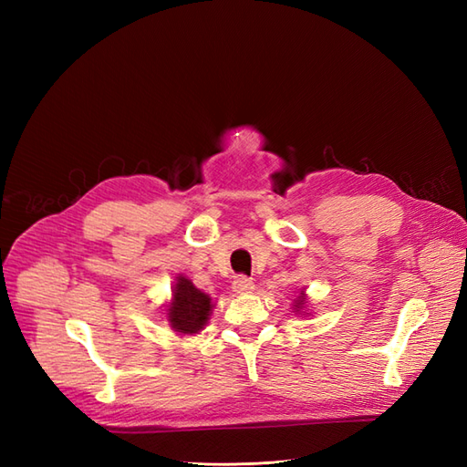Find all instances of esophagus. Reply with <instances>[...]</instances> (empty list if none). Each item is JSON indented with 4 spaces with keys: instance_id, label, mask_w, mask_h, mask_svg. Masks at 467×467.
I'll use <instances>...</instances> for the list:
<instances>
[{
    "instance_id": "obj_1",
    "label": "esophagus",
    "mask_w": 467,
    "mask_h": 467,
    "mask_svg": "<svg viewBox=\"0 0 467 467\" xmlns=\"http://www.w3.org/2000/svg\"><path fill=\"white\" fill-rule=\"evenodd\" d=\"M253 279H249V276L246 275H239V276H234V281H233V289H234V293H239V295H246V293H251L253 291Z\"/></svg>"
}]
</instances>
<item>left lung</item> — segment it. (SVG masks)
<instances>
[{
  "label": "left lung",
  "instance_id": "1",
  "mask_svg": "<svg viewBox=\"0 0 467 467\" xmlns=\"http://www.w3.org/2000/svg\"><path fill=\"white\" fill-rule=\"evenodd\" d=\"M301 295H303V293H301ZM301 305H303V299H301V296H299V301H296V305H295V306H296V309H299Z\"/></svg>",
  "mask_w": 467,
  "mask_h": 467
}]
</instances>
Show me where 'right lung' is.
<instances>
[{
  "label": "right lung",
  "instance_id": "add662e5",
  "mask_svg": "<svg viewBox=\"0 0 467 467\" xmlns=\"http://www.w3.org/2000/svg\"><path fill=\"white\" fill-rule=\"evenodd\" d=\"M213 305L208 295L198 291L196 286L178 276V283L174 285V299L168 309V321L178 333H198L208 321V313H211Z\"/></svg>",
  "mask_w": 467,
  "mask_h": 467
}]
</instances>
